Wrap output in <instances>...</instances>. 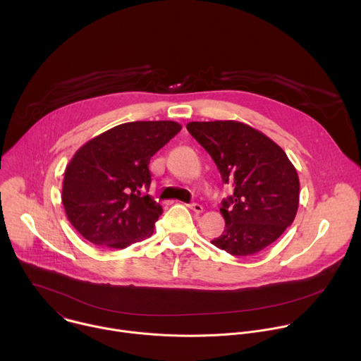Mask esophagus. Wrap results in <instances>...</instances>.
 <instances>
[{"label":"esophagus","mask_w":361,"mask_h":361,"mask_svg":"<svg viewBox=\"0 0 361 361\" xmlns=\"http://www.w3.org/2000/svg\"><path fill=\"white\" fill-rule=\"evenodd\" d=\"M188 207L194 212V213H197V214H200V213H202V205L201 204H198V202H191Z\"/></svg>","instance_id":"esophagus-1"}]
</instances>
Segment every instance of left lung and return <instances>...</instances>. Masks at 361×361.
<instances>
[{"label":"left lung","mask_w":361,"mask_h":361,"mask_svg":"<svg viewBox=\"0 0 361 361\" xmlns=\"http://www.w3.org/2000/svg\"><path fill=\"white\" fill-rule=\"evenodd\" d=\"M188 133L214 160L234 192L221 201L223 234L212 243L233 255L264 250L294 221L297 171L280 145L238 121H192Z\"/></svg>","instance_id":"8db88e82"}]
</instances>
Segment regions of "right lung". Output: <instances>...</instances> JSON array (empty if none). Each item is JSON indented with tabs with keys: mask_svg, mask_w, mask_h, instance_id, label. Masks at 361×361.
I'll list each match as a JSON object with an SVG mask.
<instances>
[{
	"mask_svg": "<svg viewBox=\"0 0 361 361\" xmlns=\"http://www.w3.org/2000/svg\"><path fill=\"white\" fill-rule=\"evenodd\" d=\"M180 130L176 121L126 123L74 154L61 198L67 219L85 240L126 248L152 234L163 209L147 194L149 160Z\"/></svg>",
	"mask_w": 361,
	"mask_h": 361,
	"instance_id": "obj_1",
	"label": "right lung"
}]
</instances>
